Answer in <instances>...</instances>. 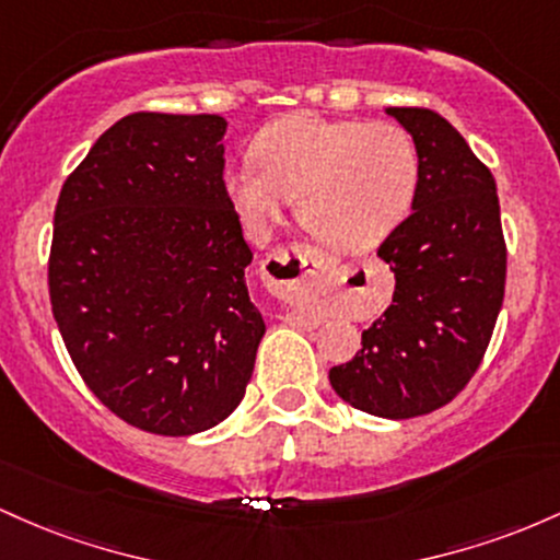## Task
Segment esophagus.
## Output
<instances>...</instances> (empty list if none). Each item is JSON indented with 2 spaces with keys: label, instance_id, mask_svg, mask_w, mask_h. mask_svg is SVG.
I'll return each mask as SVG.
<instances>
[{
  "label": "esophagus",
  "instance_id": "1",
  "mask_svg": "<svg viewBox=\"0 0 560 560\" xmlns=\"http://www.w3.org/2000/svg\"><path fill=\"white\" fill-rule=\"evenodd\" d=\"M332 267H336V259H330L328 254L293 243V246L278 248L272 256H267V261H264V282H267V288L278 299L301 301L306 291H312L314 285L330 278ZM288 323L312 325V317L296 310L288 314Z\"/></svg>",
  "mask_w": 560,
  "mask_h": 560
}]
</instances>
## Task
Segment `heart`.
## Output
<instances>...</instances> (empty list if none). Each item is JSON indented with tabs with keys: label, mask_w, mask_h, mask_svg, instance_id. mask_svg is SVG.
Instances as JSON below:
<instances>
[{
	"label": "heart",
	"mask_w": 560,
	"mask_h": 560,
	"mask_svg": "<svg viewBox=\"0 0 560 560\" xmlns=\"http://www.w3.org/2000/svg\"><path fill=\"white\" fill-rule=\"evenodd\" d=\"M250 161L224 172V190L250 237H264L296 198L301 224L325 246L368 250L410 211L420 163L397 124L291 113L267 124Z\"/></svg>",
	"instance_id": "heart-1"
}]
</instances>
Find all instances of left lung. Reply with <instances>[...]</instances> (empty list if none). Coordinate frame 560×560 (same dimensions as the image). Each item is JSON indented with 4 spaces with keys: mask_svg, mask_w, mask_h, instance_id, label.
Returning a JSON list of instances; mask_svg holds the SVG:
<instances>
[{
    "mask_svg": "<svg viewBox=\"0 0 560 560\" xmlns=\"http://www.w3.org/2000/svg\"><path fill=\"white\" fill-rule=\"evenodd\" d=\"M410 131L420 177L412 213L381 243L392 306L362 330L330 386L357 410L405 420L439 410L483 360L505 296V237L494 177L447 118L386 108Z\"/></svg>",
    "mask_w": 560,
    "mask_h": 560,
    "instance_id": "1",
    "label": "left lung"
}]
</instances>
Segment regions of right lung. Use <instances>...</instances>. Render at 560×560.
Masks as SVG:
<instances>
[{
    "label": "right lung",
    "mask_w": 560,
    "mask_h": 560,
    "mask_svg": "<svg viewBox=\"0 0 560 560\" xmlns=\"http://www.w3.org/2000/svg\"><path fill=\"white\" fill-rule=\"evenodd\" d=\"M222 116L131 113L62 185L49 301L90 392L137 429L190 436L241 405L264 336L224 190Z\"/></svg>",
    "instance_id": "add662e5"
}]
</instances>
